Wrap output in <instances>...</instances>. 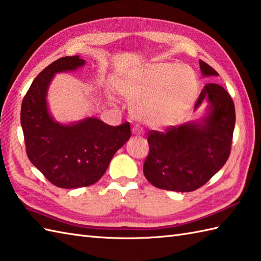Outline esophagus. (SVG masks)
<instances>
[{"mask_svg": "<svg viewBox=\"0 0 261 261\" xmlns=\"http://www.w3.org/2000/svg\"><path fill=\"white\" fill-rule=\"evenodd\" d=\"M132 132H133V134H134V135H142L143 134V129L141 128L140 126H134V127H133Z\"/></svg>", "mask_w": 261, "mask_h": 261, "instance_id": "esophagus-1", "label": "esophagus"}]
</instances>
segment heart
I'll return each instance as SVG.
<instances>
[{"instance_id":"obj_1","label":"heart","mask_w":261,"mask_h":261,"mask_svg":"<svg viewBox=\"0 0 261 261\" xmlns=\"http://www.w3.org/2000/svg\"><path fill=\"white\" fill-rule=\"evenodd\" d=\"M118 90L133 101L135 118L159 128L184 118L195 101L198 81L188 66L155 64L121 80Z\"/></svg>"}]
</instances>
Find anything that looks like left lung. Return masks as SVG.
<instances>
[{"label":"left lung","mask_w":261,"mask_h":261,"mask_svg":"<svg viewBox=\"0 0 261 261\" xmlns=\"http://www.w3.org/2000/svg\"><path fill=\"white\" fill-rule=\"evenodd\" d=\"M203 75H219L214 68L199 61ZM211 113L204 124L169 126L164 132L150 130V145L143 172L154 187L187 193L204 186L224 166L231 153L236 109L231 95L216 83L201 90L196 108L204 99Z\"/></svg>","instance_id":"8db88e82"}]
</instances>
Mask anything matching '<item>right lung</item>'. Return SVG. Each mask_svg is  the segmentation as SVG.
I'll return each instance as SVG.
<instances>
[{
  "mask_svg": "<svg viewBox=\"0 0 261 261\" xmlns=\"http://www.w3.org/2000/svg\"><path fill=\"white\" fill-rule=\"evenodd\" d=\"M83 64L77 55L53 62L34 80L21 105L27 155L50 184L60 188L88 187L97 182L132 135L128 121L110 126L88 118L66 126L53 120L46 103L50 80L55 73L75 70Z\"/></svg>",
  "mask_w": 261,
  "mask_h": 261,
  "instance_id": "right-lung-1",
  "label": "right lung"
}]
</instances>
